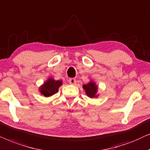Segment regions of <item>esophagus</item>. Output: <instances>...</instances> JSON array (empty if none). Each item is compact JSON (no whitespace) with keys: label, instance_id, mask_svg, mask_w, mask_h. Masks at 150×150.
I'll return each mask as SVG.
<instances>
[{"label":"esophagus","instance_id":"34e87169","mask_svg":"<svg viewBox=\"0 0 150 150\" xmlns=\"http://www.w3.org/2000/svg\"><path fill=\"white\" fill-rule=\"evenodd\" d=\"M69 82L70 84H72V85H75V83H76V79H74V78H71L69 79Z\"/></svg>","mask_w":150,"mask_h":150}]
</instances>
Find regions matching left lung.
I'll return each mask as SVG.
<instances>
[{
    "mask_svg": "<svg viewBox=\"0 0 150 150\" xmlns=\"http://www.w3.org/2000/svg\"><path fill=\"white\" fill-rule=\"evenodd\" d=\"M83 89L85 91L86 95L90 98H97L99 96L98 93V86L93 80H91L86 84L82 86Z\"/></svg>",
    "mask_w": 150,
    "mask_h": 150,
    "instance_id": "8db88e82",
    "label": "left lung"
}]
</instances>
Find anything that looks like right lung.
Masks as SVG:
<instances>
[{"label":"right lung","mask_w":150,"mask_h":150,"mask_svg":"<svg viewBox=\"0 0 150 150\" xmlns=\"http://www.w3.org/2000/svg\"><path fill=\"white\" fill-rule=\"evenodd\" d=\"M62 85V80H55L53 77H49L43 84L39 87V91L42 95L49 97L58 92L59 88Z\"/></svg>","instance_id":"right-lung-1"}]
</instances>
